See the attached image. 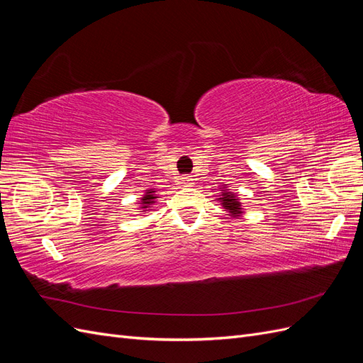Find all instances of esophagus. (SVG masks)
Wrapping results in <instances>:
<instances>
[{
	"label": "esophagus",
	"instance_id": "obj_1",
	"mask_svg": "<svg viewBox=\"0 0 363 363\" xmlns=\"http://www.w3.org/2000/svg\"><path fill=\"white\" fill-rule=\"evenodd\" d=\"M180 183L182 186H186V188H191V186H194V179L191 175H184V177L180 179Z\"/></svg>",
	"mask_w": 363,
	"mask_h": 363
}]
</instances>
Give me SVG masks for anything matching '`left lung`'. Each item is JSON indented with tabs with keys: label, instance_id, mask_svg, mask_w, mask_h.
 I'll list each match as a JSON object with an SVG mask.
<instances>
[{
	"label": "left lung",
	"instance_id": "8db88e82",
	"mask_svg": "<svg viewBox=\"0 0 363 363\" xmlns=\"http://www.w3.org/2000/svg\"><path fill=\"white\" fill-rule=\"evenodd\" d=\"M219 191H221V192H219L216 201L225 208V212L232 218L242 216L244 215V206H242V203H240L239 196L230 191L227 184H223L221 188H219Z\"/></svg>",
	"mask_w": 363,
	"mask_h": 363
}]
</instances>
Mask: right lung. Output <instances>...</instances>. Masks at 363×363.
<instances>
[{"label": "right lung", "mask_w": 363, "mask_h": 363, "mask_svg": "<svg viewBox=\"0 0 363 363\" xmlns=\"http://www.w3.org/2000/svg\"><path fill=\"white\" fill-rule=\"evenodd\" d=\"M157 199H159L157 191H155V189H147V191L144 192V195L140 196L139 203H136V204L139 206L138 211H139L140 213L150 212L151 207L157 203Z\"/></svg>", "instance_id": "right-lung-1"}]
</instances>
